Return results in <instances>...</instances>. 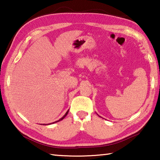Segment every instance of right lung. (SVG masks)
<instances>
[{
	"label": "right lung",
	"mask_w": 160,
	"mask_h": 160,
	"mask_svg": "<svg viewBox=\"0 0 160 160\" xmlns=\"http://www.w3.org/2000/svg\"><path fill=\"white\" fill-rule=\"evenodd\" d=\"M68 112H69V109L67 111V112H66V113H65V115H64V116H63V117H62V118H61L60 119H59V120H58V121H55V122H53V123H48V125H49V124H52V123H56V122H58V121H61V120H63V118H64L65 117H66V116H67V114H68ZM43 125H48V124H43Z\"/></svg>",
	"instance_id": "add662e5"
}]
</instances>
